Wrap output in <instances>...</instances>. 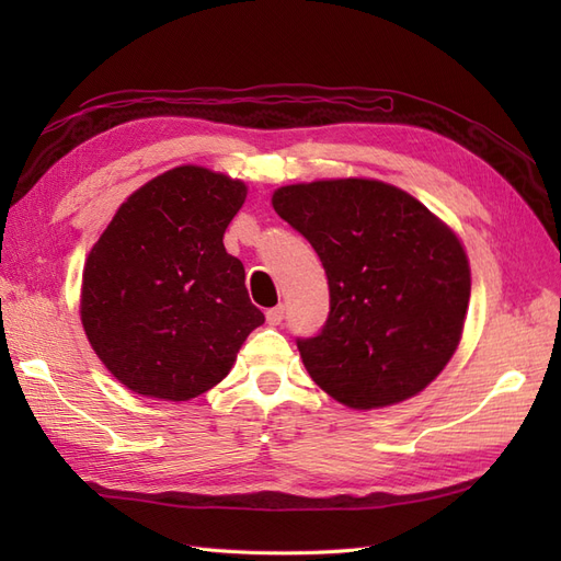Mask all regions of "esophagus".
I'll return each mask as SVG.
<instances>
[{"instance_id": "obj_1", "label": "esophagus", "mask_w": 561, "mask_h": 561, "mask_svg": "<svg viewBox=\"0 0 561 561\" xmlns=\"http://www.w3.org/2000/svg\"><path fill=\"white\" fill-rule=\"evenodd\" d=\"M283 316H285V309L283 307H274V309H268L266 311V322H268V325H280V322H283Z\"/></svg>"}]
</instances>
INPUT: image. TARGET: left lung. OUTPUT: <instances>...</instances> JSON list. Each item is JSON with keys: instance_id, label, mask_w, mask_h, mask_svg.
Returning <instances> with one entry per match:
<instances>
[{"instance_id": "8db88e82", "label": "left lung", "mask_w": 561, "mask_h": 561, "mask_svg": "<svg viewBox=\"0 0 561 561\" xmlns=\"http://www.w3.org/2000/svg\"><path fill=\"white\" fill-rule=\"evenodd\" d=\"M271 206L328 274L325 328L297 342L311 379L363 412L419 396L463 336L470 264L456 231L381 180L285 184Z\"/></svg>"}]
</instances>
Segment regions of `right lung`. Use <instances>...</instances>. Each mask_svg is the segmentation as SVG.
Wrapping results in <instances>:
<instances>
[{"label":"right lung","instance_id":"right-lung-1","mask_svg":"<svg viewBox=\"0 0 561 561\" xmlns=\"http://www.w3.org/2000/svg\"><path fill=\"white\" fill-rule=\"evenodd\" d=\"M243 180L184 163L135 190L91 248L83 332L110 375L145 398L184 402L222 381L264 322L222 239Z\"/></svg>","mask_w":561,"mask_h":561}]
</instances>
